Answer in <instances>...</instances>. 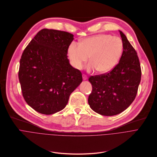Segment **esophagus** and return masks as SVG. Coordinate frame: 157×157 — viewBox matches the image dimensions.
<instances>
[{
	"label": "esophagus",
	"instance_id": "esophagus-1",
	"mask_svg": "<svg viewBox=\"0 0 157 157\" xmlns=\"http://www.w3.org/2000/svg\"><path fill=\"white\" fill-rule=\"evenodd\" d=\"M82 79H83V80H86V79H88V77H87V76H86V75H82Z\"/></svg>",
	"mask_w": 157,
	"mask_h": 157
}]
</instances>
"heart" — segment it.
I'll use <instances>...</instances> for the list:
<instances>
[{
	"mask_svg": "<svg viewBox=\"0 0 157 157\" xmlns=\"http://www.w3.org/2000/svg\"><path fill=\"white\" fill-rule=\"evenodd\" d=\"M123 48L119 37L99 34L81 40L79 45L72 42L68 47V54L72 65L77 69H82L90 57L88 70L95 69L99 73H106L117 64Z\"/></svg>",
	"mask_w": 157,
	"mask_h": 157,
	"instance_id": "1",
	"label": "heart"
}]
</instances>
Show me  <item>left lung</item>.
<instances>
[{"mask_svg":"<svg viewBox=\"0 0 157 157\" xmlns=\"http://www.w3.org/2000/svg\"><path fill=\"white\" fill-rule=\"evenodd\" d=\"M119 31L124 45L119 62L109 72L91 76L88 79L92 85L90 107L102 116H115L126 110L135 99L141 81L137 52Z\"/></svg>","mask_w":157,"mask_h":157,"instance_id":"1","label":"left lung"}]
</instances>
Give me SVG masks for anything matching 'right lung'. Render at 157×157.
I'll use <instances>...</instances> for the list:
<instances>
[{
  "label": "right lung",
  "instance_id": "right-lung-1",
  "mask_svg": "<svg viewBox=\"0 0 157 157\" xmlns=\"http://www.w3.org/2000/svg\"><path fill=\"white\" fill-rule=\"evenodd\" d=\"M74 35L43 29L24 50L18 72L24 99L36 112L50 115L62 110L82 81L79 70L67 59Z\"/></svg>",
  "mask_w": 157,
  "mask_h": 157
}]
</instances>
